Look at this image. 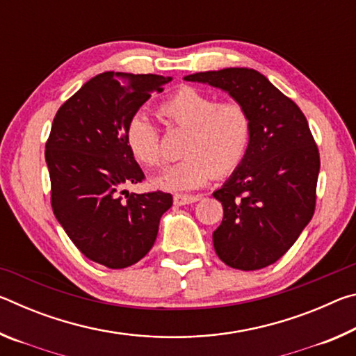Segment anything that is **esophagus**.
<instances>
[{
    "label": "esophagus",
    "mask_w": 356,
    "mask_h": 356,
    "mask_svg": "<svg viewBox=\"0 0 356 356\" xmlns=\"http://www.w3.org/2000/svg\"><path fill=\"white\" fill-rule=\"evenodd\" d=\"M201 196H193V195H174V204L176 206H185V204H193L200 201Z\"/></svg>",
    "instance_id": "1"
}]
</instances>
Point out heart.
<instances>
[{
	"label": "heart",
	"mask_w": 356,
	"mask_h": 356,
	"mask_svg": "<svg viewBox=\"0 0 356 356\" xmlns=\"http://www.w3.org/2000/svg\"><path fill=\"white\" fill-rule=\"evenodd\" d=\"M159 111L170 124L190 131L182 147L186 156L155 180L160 188H200L215 174L227 176L236 171L248 154L252 122L250 111L240 102H220L212 94L182 86L160 105ZM125 140L140 163L149 168L163 163L160 130L146 114L131 118Z\"/></svg>",
	"instance_id": "b5f03b06"
}]
</instances>
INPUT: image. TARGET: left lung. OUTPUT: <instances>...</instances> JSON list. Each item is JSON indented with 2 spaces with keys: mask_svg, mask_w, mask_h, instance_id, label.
Listing matches in <instances>:
<instances>
[{
  "mask_svg": "<svg viewBox=\"0 0 356 356\" xmlns=\"http://www.w3.org/2000/svg\"><path fill=\"white\" fill-rule=\"evenodd\" d=\"M184 80L220 88L250 111L248 154L213 193L225 210L213 232V246L232 268L250 272L268 267L297 242L316 210L321 155L308 120L293 100L257 70H210Z\"/></svg>",
  "mask_w": 356,
  "mask_h": 356,
  "instance_id": "left-lung-1",
  "label": "left lung"
}]
</instances>
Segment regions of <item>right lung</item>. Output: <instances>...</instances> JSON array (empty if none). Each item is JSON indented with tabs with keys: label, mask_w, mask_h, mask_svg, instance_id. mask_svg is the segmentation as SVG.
I'll list each match as a JSON object with an SVG mask.
<instances>
[{
	"label": "right lung",
	"mask_w": 356,
	"mask_h": 356,
	"mask_svg": "<svg viewBox=\"0 0 356 356\" xmlns=\"http://www.w3.org/2000/svg\"><path fill=\"white\" fill-rule=\"evenodd\" d=\"M171 76L104 72L65 100L51 124L45 160L51 207L84 256L125 268L147 254L172 196L160 190L129 193L144 180L125 140L127 125Z\"/></svg>",
	"instance_id": "add662e5"
}]
</instances>
